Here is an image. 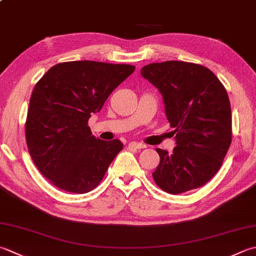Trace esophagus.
Segmentation results:
<instances>
[{
  "label": "esophagus",
  "instance_id": "1",
  "mask_svg": "<svg viewBox=\"0 0 256 256\" xmlns=\"http://www.w3.org/2000/svg\"><path fill=\"white\" fill-rule=\"evenodd\" d=\"M128 146L132 148H135V150H141V148H146V145L143 144V143H140V142H131L128 144Z\"/></svg>",
  "mask_w": 256,
  "mask_h": 256
}]
</instances>
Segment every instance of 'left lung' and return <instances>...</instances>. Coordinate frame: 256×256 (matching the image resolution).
<instances>
[{
  "mask_svg": "<svg viewBox=\"0 0 256 256\" xmlns=\"http://www.w3.org/2000/svg\"><path fill=\"white\" fill-rule=\"evenodd\" d=\"M141 75L162 94L176 141L172 153L156 148L155 183L170 194L201 188L218 173L231 145L226 90L211 70L188 62L151 63L142 68Z\"/></svg>",
  "mask_w": 256,
  "mask_h": 256,
  "instance_id": "8db88e82",
  "label": "left lung"
}]
</instances>
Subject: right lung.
Segmentation results:
<instances>
[{"instance_id": "obj_1", "label": "right lung", "mask_w": 256, "mask_h": 256, "mask_svg": "<svg viewBox=\"0 0 256 256\" xmlns=\"http://www.w3.org/2000/svg\"><path fill=\"white\" fill-rule=\"evenodd\" d=\"M134 70L128 64L64 62L35 85L25 138L38 171L56 188L83 194L102 181L123 144L95 138L88 121Z\"/></svg>"}]
</instances>
